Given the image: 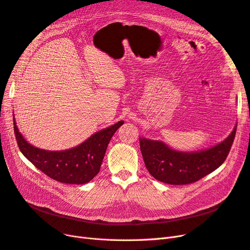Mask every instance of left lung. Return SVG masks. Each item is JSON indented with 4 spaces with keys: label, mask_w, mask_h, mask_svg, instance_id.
Instances as JSON below:
<instances>
[{
    "label": "left lung",
    "mask_w": 250,
    "mask_h": 250,
    "mask_svg": "<svg viewBox=\"0 0 250 250\" xmlns=\"http://www.w3.org/2000/svg\"><path fill=\"white\" fill-rule=\"evenodd\" d=\"M230 134L217 145L199 151L184 152L170 148L162 141L140 139L141 152L146 168L155 179L169 185L195 183L218 169L228 157L236 135Z\"/></svg>",
    "instance_id": "obj_1"
}]
</instances>
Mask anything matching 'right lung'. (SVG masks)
<instances>
[{
	"mask_svg": "<svg viewBox=\"0 0 250 250\" xmlns=\"http://www.w3.org/2000/svg\"><path fill=\"white\" fill-rule=\"evenodd\" d=\"M14 117V116H13ZM123 121L94 133L80 145L71 149L50 151L34 147L22 137L13 118L16 139L21 152L35 167L59 183L83 185L100 171L102 161L111 137Z\"/></svg>",
	"mask_w": 250,
	"mask_h": 250,
	"instance_id": "right-lung-1",
	"label": "right lung"
}]
</instances>
